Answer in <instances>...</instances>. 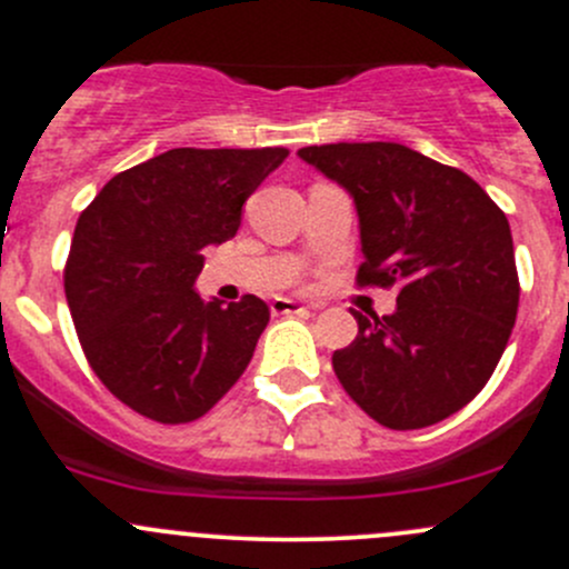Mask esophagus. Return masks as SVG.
<instances>
[{"instance_id":"esophagus-1","label":"esophagus","mask_w":569,"mask_h":569,"mask_svg":"<svg viewBox=\"0 0 569 569\" xmlns=\"http://www.w3.org/2000/svg\"><path fill=\"white\" fill-rule=\"evenodd\" d=\"M269 308H272L274 317H295V313H308V306H302V302H297V300H289V297H274V300L269 302Z\"/></svg>"}]
</instances>
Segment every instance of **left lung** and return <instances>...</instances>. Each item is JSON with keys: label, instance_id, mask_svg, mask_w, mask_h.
<instances>
[{"label": "left lung", "instance_id": "left-lung-1", "mask_svg": "<svg viewBox=\"0 0 569 569\" xmlns=\"http://www.w3.org/2000/svg\"><path fill=\"white\" fill-rule=\"evenodd\" d=\"M355 198L366 261L358 286L399 289L391 317L352 311L358 336L332 371L388 429H423L462 410L496 371L520 280L509 220L462 170L399 142L300 148Z\"/></svg>", "mask_w": 569, "mask_h": 569}]
</instances>
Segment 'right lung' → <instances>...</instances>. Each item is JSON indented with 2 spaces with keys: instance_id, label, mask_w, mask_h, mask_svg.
Here are the masks:
<instances>
[{
  "instance_id": "add662e5",
  "label": "right lung",
  "mask_w": 569,
  "mask_h": 569,
  "mask_svg": "<svg viewBox=\"0 0 569 569\" xmlns=\"http://www.w3.org/2000/svg\"><path fill=\"white\" fill-rule=\"evenodd\" d=\"M286 148H173L109 178L79 214L66 300L90 369L159 423L206 416L248 369L267 302H203V250L237 237L242 206Z\"/></svg>"
}]
</instances>
